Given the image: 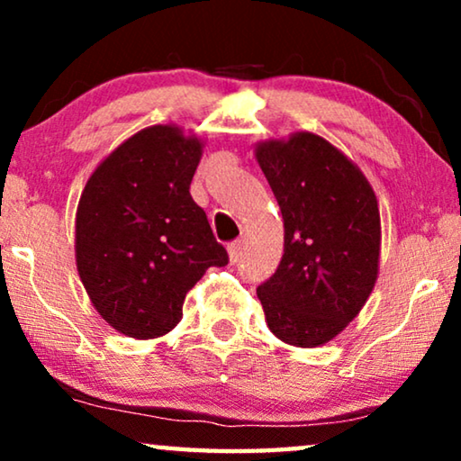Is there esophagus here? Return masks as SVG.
I'll use <instances>...</instances> for the list:
<instances>
[{"instance_id": "1", "label": "esophagus", "mask_w": 461, "mask_h": 461, "mask_svg": "<svg viewBox=\"0 0 461 461\" xmlns=\"http://www.w3.org/2000/svg\"><path fill=\"white\" fill-rule=\"evenodd\" d=\"M243 248H245V245H243V239H237V241H232V243L229 245V248H226V249H229V258H230V262H232V264L241 260V256H243Z\"/></svg>"}]
</instances>
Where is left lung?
I'll use <instances>...</instances> for the list:
<instances>
[{
  "mask_svg": "<svg viewBox=\"0 0 461 461\" xmlns=\"http://www.w3.org/2000/svg\"><path fill=\"white\" fill-rule=\"evenodd\" d=\"M254 153L285 229L279 268L258 298L281 342L317 348L344 331L374 292L377 197L357 163L312 131L258 142Z\"/></svg>",
  "mask_w": 461,
  "mask_h": 461,
  "instance_id": "1",
  "label": "left lung"
}]
</instances>
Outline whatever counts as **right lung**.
<instances>
[{
    "label": "right lung",
    "mask_w": 461,
    "mask_h": 461,
    "mask_svg": "<svg viewBox=\"0 0 461 461\" xmlns=\"http://www.w3.org/2000/svg\"><path fill=\"white\" fill-rule=\"evenodd\" d=\"M201 155V138L150 125L86 182L75 216L77 273L100 317L123 336H166L180 323L188 289L210 267L229 264L191 197Z\"/></svg>",
    "instance_id": "add662e5"
}]
</instances>
